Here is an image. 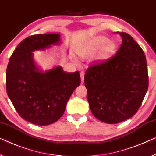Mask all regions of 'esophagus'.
Returning a JSON list of instances; mask_svg holds the SVG:
<instances>
[{"label":"esophagus","instance_id":"obj_1","mask_svg":"<svg viewBox=\"0 0 156 156\" xmlns=\"http://www.w3.org/2000/svg\"><path fill=\"white\" fill-rule=\"evenodd\" d=\"M80 78H81V83L84 82V71H81L80 73Z\"/></svg>","mask_w":156,"mask_h":156}]
</instances>
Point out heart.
Segmentation results:
<instances>
[{
  "label": "heart",
  "instance_id": "heart-1",
  "mask_svg": "<svg viewBox=\"0 0 156 156\" xmlns=\"http://www.w3.org/2000/svg\"><path fill=\"white\" fill-rule=\"evenodd\" d=\"M108 42V39L105 37H99L92 40L90 42L89 45L84 50L80 51L79 55L81 57H87V56L91 55L95 51L100 48L102 45L106 44ZM115 49V45L113 42H109L104 47L101 49V52L98 55V59L105 60L112 55Z\"/></svg>",
  "mask_w": 156,
  "mask_h": 156
}]
</instances>
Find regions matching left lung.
<instances>
[{
  "mask_svg": "<svg viewBox=\"0 0 156 156\" xmlns=\"http://www.w3.org/2000/svg\"><path fill=\"white\" fill-rule=\"evenodd\" d=\"M122 44L115 55L85 71V86L90 110L101 121L115 124L137 112L148 87L144 52L131 36L116 32Z\"/></svg>",
  "mask_w": 156,
  "mask_h": 156,
  "instance_id": "1",
  "label": "left lung"
}]
</instances>
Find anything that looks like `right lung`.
I'll return each mask as SVG.
<instances>
[{
  "instance_id": "add662e5",
  "label": "right lung",
  "mask_w": 156,
  "mask_h": 156,
  "mask_svg": "<svg viewBox=\"0 0 156 156\" xmlns=\"http://www.w3.org/2000/svg\"><path fill=\"white\" fill-rule=\"evenodd\" d=\"M58 34H37L19 44L6 71V90L21 117L37 125L55 122L64 114L72 93L80 84L78 71L68 73L61 66L42 71L33 59L35 50L59 44Z\"/></svg>"
}]
</instances>
